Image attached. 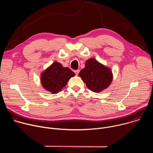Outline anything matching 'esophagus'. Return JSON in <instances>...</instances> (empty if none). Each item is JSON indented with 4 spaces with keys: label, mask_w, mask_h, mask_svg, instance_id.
Instances as JSON below:
<instances>
[{
    "label": "esophagus",
    "mask_w": 153,
    "mask_h": 153,
    "mask_svg": "<svg viewBox=\"0 0 153 153\" xmlns=\"http://www.w3.org/2000/svg\"><path fill=\"white\" fill-rule=\"evenodd\" d=\"M79 71H80V70H75V71H74V73H76V76H77V75H78V74H79Z\"/></svg>",
    "instance_id": "esophagus-1"
}]
</instances>
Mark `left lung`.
I'll list each match as a JSON object with an SVG mask.
<instances>
[{"mask_svg":"<svg viewBox=\"0 0 153 153\" xmlns=\"http://www.w3.org/2000/svg\"><path fill=\"white\" fill-rule=\"evenodd\" d=\"M79 76L88 88L95 93L102 92L107 88L113 78L111 70L94 58L85 62V68L81 70Z\"/></svg>","mask_w":153,"mask_h":153,"instance_id":"obj_1","label":"left lung"}]
</instances>
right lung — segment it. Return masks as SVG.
Masks as SVG:
<instances>
[{
    "label": "right lung",
    "instance_id": "obj_1",
    "mask_svg": "<svg viewBox=\"0 0 153 153\" xmlns=\"http://www.w3.org/2000/svg\"><path fill=\"white\" fill-rule=\"evenodd\" d=\"M75 76L69 68L63 67L58 62H54L50 67L41 73L40 82L47 91L57 94L67 85L68 80Z\"/></svg>",
    "mask_w": 153,
    "mask_h": 153
}]
</instances>
